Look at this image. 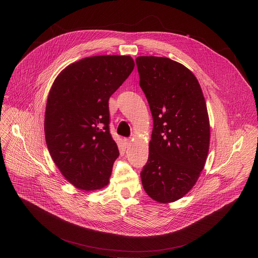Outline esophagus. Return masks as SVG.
I'll return each mask as SVG.
<instances>
[{"label": "esophagus", "mask_w": 258, "mask_h": 258, "mask_svg": "<svg viewBox=\"0 0 258 258\" xmlns=\"http://www.w3.org/2000/svg\"><path fill=\"white\" fill-rule=\"evenodd\" d=\"M124 143L126 146H129L131 144V139H124Z\"/></svg>", "instance_id": "34e87169"}]
</instances>
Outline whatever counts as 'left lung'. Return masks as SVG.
Wrapping results in <instances>:
<instances>
[{
  "instance_id": "obj_1",
  "label": "left lung",
  "mask_w": 258,
  "mask_h": 258,
  "mask_svg": "<svg viewBox=\"0 0 258 258\" xmlns=\"http://www.w3.org/2000/svg\"><path fill=\"white\" fill-rule=\"evenodd\" d=\"M136 63L154 121L141 180L151 199L170 204L192 188L205 168L207 103L197 77L182 63L160 56H138Z\"/></svg>"
}]
</instances>
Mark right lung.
I'll return each mask as SVG.
<instances>
[{
    "mask_svg": "<svg viewBox=\"0 0 258 258\" xmlns=\"http://www.w3.org/2000/svg\"><path fill=\"white\" fill-rule=\"evenodd\" d=\"M134 67L130 55L84 57L62 70L51 85L44 114L46 146L61 175L79 189L109 184L119 150L109 132L108 100Z\"/></svg>",
    "mask_w": 258,
    "mask_h": 258,
    "instance_id": "right-lung-1",
    "label": "right lung"
}]
</instances>
